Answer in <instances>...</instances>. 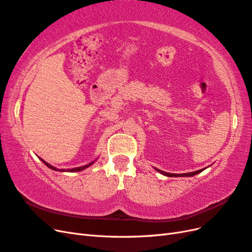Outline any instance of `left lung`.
<instances>
[{
    "label": "left lung",
    "mask_w": 252,
    "mask_h": 252,
    "mask_svg": "<svg viewBox=\"0 0 252 252\" xmlns=\"http://www.w3.org/2000/svg\"><path fill=\"white\" fill-rule=\"evenodd\" d=\"M156 171L157 172H159L160 174H162V175H164V176H167V177H192V176H195V175H197V174H199V173H201L202 171H205L206 168H201V169H198V171H196V172H192V173H185V174H172V173H166V172H163V171H161V169H159V168H156V167H154Z\"/></svg>",
    "instance_id": "8db88e82"
}]
</instances>
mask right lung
Wrapping results in <instances>:
<instances>
[{"instance_id":"obj_1","label":"right lung","mask_w":252,"mask_h":252,"mask_svg":"<svg viewBox=\"0 0 252 252\" xmlns=\"http://www.w3.org/2000/svg\"><path fill=\"white\" fill-rule=\"evenodd\" d=\"M41 160L44 164L47 166V167H50L51 169H54V171H59V172H71V173H75V172H80V171H84V169H86V168H88L89 166H91L93 163L96 161L97 159H95L94 161H92V162H90V163H88V164H86V165H84V166H79V167H74V168H67V169H65V168H57V167H55V166H53V165H51V164H49V163L47 162H45L44 160H42V159H40Z\"/></svg>"}]
</instances>
